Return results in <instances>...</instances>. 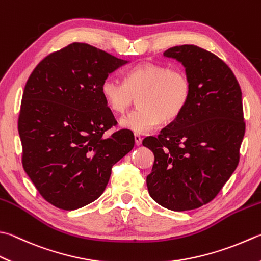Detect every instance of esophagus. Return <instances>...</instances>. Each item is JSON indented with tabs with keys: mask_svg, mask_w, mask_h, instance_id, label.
<instances>
[{
	"mask_svg": "<svg viewBox=\"0 0 261 261\" xmlns=\"http://www.w3.org/2000/svg\"><path fill=\"white\" fill-rule=\"evenodd\" d=\"M134 140H135V145H141L142 144V137L140 136V135H137V134H135L134 135Z\"/></svg>",
	"mask_w": 261,
	"mask_h": 261,
	"instance_id": "esophagus-1",
	"label": "esophagus"
}]
</instances>
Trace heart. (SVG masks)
<instances>
[{
	"label": "heart",
	"mask_w": 261,
	"mask_h": 261,
	"mask_svg": "<svg viewBox=\"0 0 261 261\" xmlns=\"http://www.w3.org/2000/svg\"><path fill=\"white\" fill-rule=\"evenodd\" d=\"M101 93L108 108L118 115L139 99V109L121 118L120 126L136 134H146L161 120L171 121L181 114L190 100L191 81L183 70L145 62L132 68L125 83L106 78Z\"/></svg>",
	"instance_id": "heart-1"
}]
</instances>
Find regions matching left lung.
Segmentation results:
<instances>
[{"instance_id": "1", "label": "left lung", "mask_w": 261, "mask_h": 261, "mask_svg": "<svg viewBox=\"0 0 261 261\" xmlns=\"http://www.w3.org/2000/svg\"><path fill=\"white\" fill-rule=\"evenodd\" d=\"M164 56L185 67L191 95L158 136L143 140L154 154L146 185L156 203L186 211L214 200L237 169L245 132L242 92L230 68L207 50L186 44Z\"/></svg>"}]
</instances>
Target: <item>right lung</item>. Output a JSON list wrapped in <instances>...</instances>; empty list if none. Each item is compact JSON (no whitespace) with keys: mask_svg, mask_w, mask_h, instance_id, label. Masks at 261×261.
I'll return each mask as SVG.
<instances>
[{"mask_svg":"<svg viewBox=\"0 0 261 261\" xmlns=\"http://www.w3.org/2000/svg\"><path fill=\"white\" fill-rule=\"evenodd\" d=\"M127 63L86 43H72L38 63L24 86L18 130L22 167L44 199L75 210L103 193L111 168L134 147L101 93L109 73Z\"/></svg>","mask_w":261,"mask_h":261,"instance_id":"right-lung-1","label":"right lung"}]
</instances>
